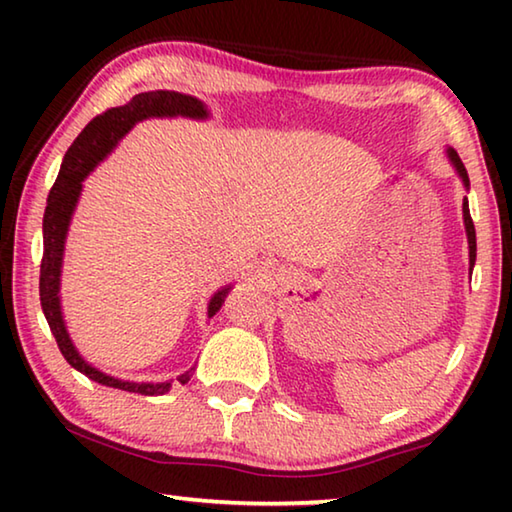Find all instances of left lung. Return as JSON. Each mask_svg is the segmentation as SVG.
I'll return each instance as SVG.
<instances>
[{"label": "left lung", "mask_w": 512, "mask_h": 512, "mask_svg": "<svg viewBox=\"0 0 512 512\" xmlns=\"http://www.w3.org/2000/svg\"><path fill=\"white\" fill-rule=\"evenodd\" d=\"M447 158L449 162H452V167L456 171V176L461 178L463 187L470 192V178H467V171L463 167L461 158H458V153L452 149V146H447ZM463 223H465V235H467V248H470V273L474 268V262H476V230H474V223H472V216H470V203H467V196L463 198Z\"/></svg>", "instance_id": "left-lung-1"}]
</instances>
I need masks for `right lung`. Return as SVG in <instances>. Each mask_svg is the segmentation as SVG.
I'll list each match as a JSON object with an SVG mask.
<instances>
[{
    "label": "right lung",
    "instance_id": "1",
    "mask_svg": "<svg viewBox=\"0 0 512 512\" xmlns=\"http://www.w3.org/2000/svg\"><path fill=\"white\" fill-rule=\"evenodd\" d=\"M151 117H187L203 121L210 117L205 103L196 97H189L183 92L173 90H155V92H142L126 103V106L110 108L103 115L94 117L88 126L83 128L81 135L76 137L74 144L69 146L63 164H60L58 178L54 187H51L45 219H42V241H45V250H42V264H40V305L45 311V318L51 327V334L58 343L60 352L67 359V363L85 377L97 381L101 386L119 388V391L140 393V395H164L171 388V381H128L106 375L99 368L81 357L76 350L74 341L69 339L63 305H60V275H63V255H65V241L69 232V223L79 203L83 192V180L90 176L99 164L115 151L121 137H124L135 124ZM232 289V284H225L207 302V318H212L216 311L221 309ZM194 368L178 377L180 384H187L192 379Z\"/></svg>",
    "mask_w": 512,
    "mask_h": 512
}]
</instances>
